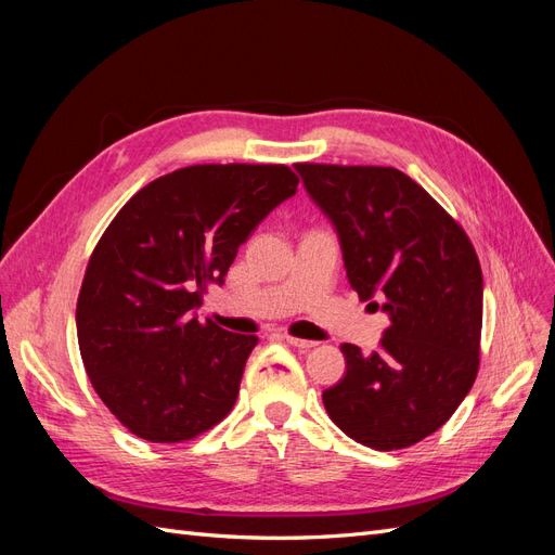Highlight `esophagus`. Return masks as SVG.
I'll return each instance as SVG.
<instances>
[{"mask_svg": "<svg viewBox=\"0 0 555 555\" xmlns=\"http://www.w3.org/2000/svg\"><path fill=\"white\" fill-rule=\"evenodd\" d=\"M284 340H287L292 347H298V349H312L317 343H312V340H304V338H296V335H289V333H284L282 335Z\"/></svg>", "mask_w": 555, "mask_h": 555, "instance_id": "esophagus-1", "label": "esophagus"}]
</instances>
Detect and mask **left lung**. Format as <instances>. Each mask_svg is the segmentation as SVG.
<instances>
[{
	"mask_svg": "<svg viewBox=\"0 0 555 555\" xmlns=\"http://www.w3.org/2000/svg\"><path fill=\"white\" fill-rule=\"evenodd\" d=\"M296 171L338 231L351 289L384 300L391 319L371 357L340 347L347 373L322 393L324 408L365 447H412L449 422L475 384L483 312L477 251L438 201L391 166L296 164Z\"/></svg>",
	"mask_w": 555,
	"mask_h": 555,
	"instance_id": "1",
	"label": "left lung"
}]
</instances>
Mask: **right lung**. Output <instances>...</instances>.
Instances as JSON below:
<instances>
[{
  "label": "right lung",
  "mask_w": 555,
  "mask_h": 555,
  "mask_svg": "<svg viewBox=\"0 0 555 555\" xmlns=\"http://www.w3.org/2000/svg\"><path fill=\"white\" fill-rule=\"evenodd\" d=\"M296 184L284 164L184 166L133 194L99 238L78 294V347L129 433L184 442L231 412L259 338L198 322L194 310Z\"/></svg>",
  "instance_id": "1"
}]
</instances>
